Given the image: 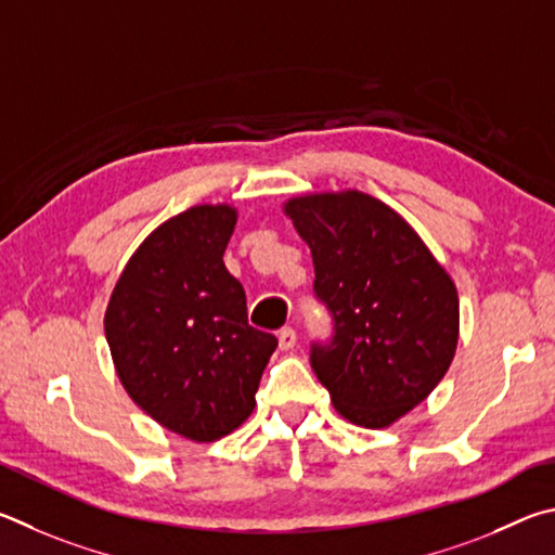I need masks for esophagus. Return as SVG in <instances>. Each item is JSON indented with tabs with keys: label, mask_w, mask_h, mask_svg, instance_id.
I'll use <instances>...</instances> for the list:
<instances>
[{
	"label": "esophagus",
	"mask_w": 555,
	"mask_h": 555,
	"mask_svg": "<svg viewBox=\"0 0 555 555\" xmlns=\"http://www.w3.org/2000/svg\"><path fill=\"white\" fill-rule=\"evenodd\" d=\"M278 341H280V348H283V351H293L295 348V344H297V334H295V328H289V326H285L283 332H280V336H278Z\"/></svg>",
	"instance_id": "esophagus-1"
}]
</instances>
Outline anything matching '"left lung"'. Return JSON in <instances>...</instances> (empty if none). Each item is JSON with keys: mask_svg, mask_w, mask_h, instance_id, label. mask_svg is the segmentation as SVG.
<instances>
[{"mask_svg": "<svg viewBox=\"0 0 555 555\" xmlns=\"http://www.w3.org/2000/svg\"><path fill=\"white\" fill-rule=\"evenodd\" d=\"M312 250L314 293L334 317L312 367L336 412L385 429L431 395L459 346V293L400 214L371 194L319 192L285 202Z\"/></svg>", "mask_w": 555, "mask_h": 555, "instance_id": "obj_1", "label": "left lung"}]
</instances>
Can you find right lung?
Listing matches in <instances>:
<instances>
[{
	"instance_id": "obj_1",
	"label": "right lung",
	"mask_w": 555,
	"mask_h": 555,
	"mask_svg": "<svg viewBox=\"0 0 555 555\" xmlns=\"http://www.w3.org/2000/svg\"><path fill=\"white\" fill-rule=\"evenodd\" d=\"M231 204H197L145 236L104 314L116 375L141 410L209 443L248 420L278 338L248 324L246 293L223 266Z\"/></svg>"
}]
</instances>
